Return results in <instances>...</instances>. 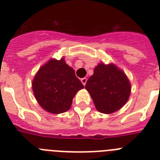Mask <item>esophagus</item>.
<instances>
[{
	"instance_id": "esophagus-1",
	"label": "esophagus",
	"mask_w": 160,
	"mask_h": 160,
	"mask_svg": "<svg viewBox=\"0 0 160 160\" xmlns=\"http://www.w3.org/2000/svg\"><path fill=\"white\" fill-rule=\"evenodd\" d=\"M87 79L86 78H83L81 79V82L83 84V86H86V83H87Z\"/></svg>"
}]
</instances>
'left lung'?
<instances>
[{"label": "left lung", "instance_id": "8db88e82", "mask_svg": "<svg viewBox=\"0 0 160 160\" xmlns=\"http://www.w3.org/2000/svg\"><path fill=\"white\" fill-rule=\"evenodd\" d=\"M85 88L90 93L96 109L111 114L122 108L131 94V83L123 71L114 64L100 63L87 80Z\"/></svg>", "mask_w": 160, "mask_h": 160}]
</instances>
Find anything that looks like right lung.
Listing matches in <instances>:
<instances>
[{
	"instance_id": "add662e5",
	"label": "right lung",
	"mask_w": 160,
	"mask_h": 160,
	"mask_svg": "<svg viewBox=\"0 0 160 160\" xmlns=\"http://www.w3.org/2000/svg\"><path fill=\"white\" fill-rule=\"evenodd\" d=\"M32 87L39 105L52 114L67 111L76 93L84 88L63 58L50 59L42 66L32 80Z\"/></svg>"
}]
</instances>
